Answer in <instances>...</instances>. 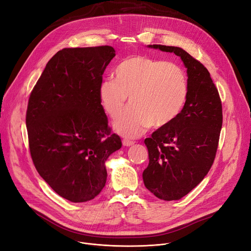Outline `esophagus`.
<instances>
[{
  "instance_id": "obj_1",
  "label": "esophagus",
  "mask_w": 251,
  "mask_h": 251,
  "mask_svg": "<svg viewBox=\"0 0 251 251\" xmlns=\"http://www.w3.org/2000/svg\"><path fill=\"white\" fill-rule=\"evenodd\" d=\"M135 144V142L134 141H130V140H127V139H124L123 140V145L124 146H132V145H134Z\"/></svg>"
}]
</instances>
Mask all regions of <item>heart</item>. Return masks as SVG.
I'll return each mask as SVG.
<instances>
[{
    "instance_id": "obj_1",
    "label": "heart",
    "mask_w": 251,
    "mask_h": 251,
    "mask_svg": "<svg viewBox=\"0 0 251 251\" xmlns=\"http://www.w3.org/2000/svg\"><path fill=\"white\" fill-rule=\"evenodd\" d=\"M189 82L184 69L173 62L147 56H130L114 70V79H104L99 98L112 118L122 113L129 97V108L113 124L118 134L136 138L151 126L173 124L184 109Z\"/></svg>"
}]
</instances>
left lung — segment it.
Listing matches in <instances>:
<instances>
[{
  "instance_id": "8db88e82",
  "label": "left lung",
  "mask_w": 251,
  "mask_h": 251,
  "mask_svg": "<svg viewBox=\"0 0 251 251\" xmlns=\"http://www.w3.org/2000/svg\"><path fill=\"white\" fill-rule=\"evenodd\" d=\"M174 53L187 68L189 95L176 121L145 139L149 164L143 172L145 187L159 199L178 200L209 172L223 125L222 102L208 70L182 48L149 45Z\"/></svg>"
}]
</instances>
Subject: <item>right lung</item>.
<instances>
[{
    "instance_id": "right-lung-1",
    "label": "right lung",
    "mask_w": 251,
    "mask_h": 251,
    "mask_svg": "<svg viewBox=\"0 0 251 251\" xmlns=\"http://www.w3.org/2000/svg\"><path fill=\"white\" fill-rule=\"evenodd\" d=\"M110 46L66 48L47 63L28 100L30 155L40 176L71 202L94 199L107 178L105 162L121 149L99 98Z\"/></svg>"
}]
</instances>
